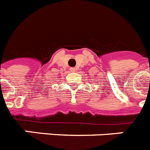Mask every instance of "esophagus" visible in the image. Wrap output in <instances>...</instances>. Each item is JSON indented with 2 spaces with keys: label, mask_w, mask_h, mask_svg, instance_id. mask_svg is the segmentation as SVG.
<instances>
[{
  "label": "esophagus",
  "mask_w": 150,
  "mask_h": 150,
  "mask_svg": "<svg viewBox=\"0 0 150 150\" xmlns=\"http://www.w3.org/2000/svg\"><path fill=\"white\" fill-rule=\"evenodd\" d=\"M70 70H71V72H75V71H76V69L75 68V67H71V68L70 69Z\"/></svg>",
  "instance_id": "34e87169"
}]
</instances>
